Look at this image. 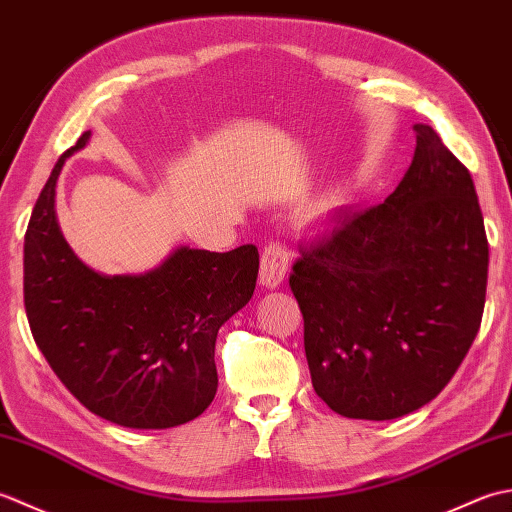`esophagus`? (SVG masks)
<instances>
[{"mask_svg":"<svg viewBox=\"0 0 512 512\" xmlns=\"http://www.w3.org/2000/svg\"><path fill=\"white\" fill-rule=\"evenodd\" d=\"M290 262V250L284 242H270L262 253L259 266V284L266 288H277L286 279Z\"/></svg>","mask_w":512,"mask_h":512,"instance_id":"obj_1","label":"esophagus"}]
</instances>
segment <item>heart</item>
Listing matches in <instances>:
<instances>
[{
    "mask_svg": "<svg viewBox=\"0 0 512 512\" xmlns=\"http://www.w3.org/2000/svg\"><path fill=\"white\" fill-rule=\"evenodd\" d=\"M325 211H328V206H323V209H319V211H317V215H323Z\"/></svg>",
    "mask_w": 512,
    "mask_h": 512,
    "instance_id": "obj_1",
    "label": "heart"
}]
</instances>
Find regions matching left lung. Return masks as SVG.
<instances>
[{
    "label": "left lung",
    "mask_w": 512,
    "mask_h": 512,
    "mask_svg": "<svg viewBox=\"0 0 512 512\" xmlns=\"http://www.w3.org/2000/svg\"><path fill=\"white\" fill-rule=\"evenodd\" d=\"M383 204L341 211L301 244L290 288L317 396L358 420L436 398L482 323L488 239L469 169L429 125Z\"/></svg>",
    "instance_id": "obj_1"
}]
</instances>
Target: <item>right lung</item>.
<instances>
[{
    "label": "right lung",
    "mask_w": 512,
    "mask_h": 512,
    "mask_svg": "<svg viewBox=\"0 0 512 512\" xmlns=\"http://www.w3.org/2000/svg\"><path fill=\"white\" fill-rule=\"evenodd\" d=\"M57 160L24 239V303L52 372L96 416L129 429H169L198 418L217 391L215 339L255 292L259 253L180 246L145 275L105 277L61 235Z\"/></svg>",
    "instance_id": "add662e5"
}]
</instances>
